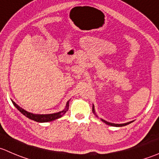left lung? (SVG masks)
Returning a JSON list of instances; mask_svg holds the SVG:
<instances>
[{
    "instance_id": "obj_1",
    "label": "left lung",
    "mask_w": 159,
    "mask_h": 159,
    "mask_svg": "<svg viewBox=\"0 0 159 159\" xmlns=\"http://www.w3.org/2000/svg\"><path fill=\"white\" fill-rule=\"evenodd\" d=\"M92 112H93V113L95 114V116H96L97 117H98V116L96 115V113H95V107H94V105L92 106ZM101 120L102 121L103 123H105L106 124H107V125H109V126H112V127H124V126L126 125H128V124H131L132 122H134L133 121H130V122H128V123H126V124H113V123H109V122H107L106 120H103V119L101 118Z\"/></svg>"
}]
</instances>
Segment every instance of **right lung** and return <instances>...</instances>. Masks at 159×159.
Returning a JSON list of instances; mask_svg holds the SVG:
<instances>
[{
	"label": "right lung",
	"instance_id": "1",
	"mask_svg": "<svg viewBox=\"0 0 159 159\" xmlns=\"http://www.w3.org/2000/svg\"><path fill=\"white\" fill-rule=\"evenodd\" d=\"M12 103H13L14 106H15L16 109H18V110L21 113H22L23 115L25 116L27 118L30 119L32 120L35 121V122L39 123H47L50 122V121H53L54 120H57L58 118H61V116L64 115L66 113L67 110H68L69 108V101L67 102V104H66L65 108H64V110L60 111L58 112H55V113H51V114H35L32 113V112H29L28 111L25 110L24 109H22L21 107H20L18 105H17L13 100H11Z\"/></svg>",
	"mask_w": 159,
	"mask_h": 159
}]
</instances>
